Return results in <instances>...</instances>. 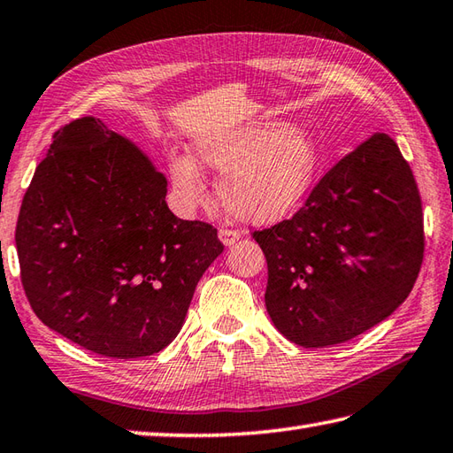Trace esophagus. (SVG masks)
<instances>
[{
  "label": "esophagus",
  "instance_id": "esophagus-1",
  "mask_svg": "<svg viewBox=\"0 0 453 453\" xmlns=\"http://www.w3.org/2000/svg\"><path fill=\"white\" fill-rule=\"evenodd\" d=\"M219 238L225 246H233L238 241V238H241V233H238V230H233V228H220Z\"/></svg>",
  "mask_w": 453,
  "mask_h": 453
}]
</instances>
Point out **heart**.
Listing matches in <instances>:
<instances>
[{
    "mask_svg": "<svg viewBox=\"0 0 453 453\" xmlns=\"http://www.w3.org/2000/svg\"><path fill=\"white\" fill-rule=\"evenodd\" d=\"M193 148L203 167L223 173L217 185L219 201L230 217L242 223H274L289 215L311 191L319 169L313 135L284 120H258L211 132ZM198 165L187 153L169 156V177L179 197L189 204L207 199Z\"/></svg>",
    "mask_w": 453,
    "mask_h": 453,
    "instance_id": "heart-1",
    "label": "heart"
}]
</instances>
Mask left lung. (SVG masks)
Masks as SVG:
<instances>
[{
  "instance_id": "8db88e82",
  "label": "left lung",
  "mask_w": 453,
  "mask_h": 453,
  "mask_svg": "<svg viewBox=\"0 0 453 453\" xmlns=\"http://www.w3.org/2000/svg\"><path fill=\"white\" fill-rule=\"evenodd\" d=\"M268 262L266 310L300 347L345 343L403 303L424 258L412 169L387 134L349 151L292 219L256 230Z\"/></svg>"
}]
</instances>
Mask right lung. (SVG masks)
Wrapping results in <instances>:
<instances>
[{"label": "right lung", "instance_id": "1", "mask_svg": "<svg viewBox=\"0 0 453 453\" xmlns=\"http://www.w3.org/2000/svg\"><path fill=\"white\" fill-rule=\"evenodd\" d=\"M165 195V175L98 118L55 132L15 228L25 296L47 327L112 359L172 343L225 246Z\"/></svg>", "mask_w": 453, "mask_h": 453}]
</instances>
